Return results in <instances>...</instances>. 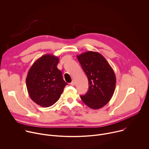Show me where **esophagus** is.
Here are the masks:
<instances>
[{
    "label": "esophagus",
    "instance_id": "1",
    "mask_svg": "<svg viewBox=\"0 0 149 149\" xmlns=\"http://www.w3.org/2000/svg\"><path fill=\"white\" fill-rule=\"evenodd\" d=\"M70 84L72 86H75V81L74 80H72V81L70 83Z\"/></svg>",
    "mask_w": 149,
    "mask_h": 149
}]
</instances>
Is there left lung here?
<instances>
[{
	"mask_svg": "<svg viewBox=\"0 0 149 149\" xmlns=\"http://www.w3.org/2000/svg\"><path fill=\"white\" fill-rule=\"evenodd\" d=\"M82 68L86 74L89 90L82 101L91 109L97 110L107 104L115 91L114 72L105 58L100 53L88 51L77 55Z\"/></svg>",
	"mask_w": 149,
	"mask_h": 149,
	"instance_id": "8db88e82",
	"label": "left lung"
}]
</instances>
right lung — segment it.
Wrapping results in <instances>:
<instances>
[{
    "label": "right lung",
    "instance_id": "right-lung-1",
    "mask_svg": "<svg viewBox=\"0 0 149 149\" xmlns=\"http://www.w3.org/2000/svg\"><path fill=\"white\" fill-rule=\"evenodd\" d=\"M59 61L53 55H44L33 63L28 73L26 84L29 95L41 107L54 105L67 85L57 68Z\"/></svg>",
    "mask_w": 149,
    "mask_h": 149
}]
</instances>
